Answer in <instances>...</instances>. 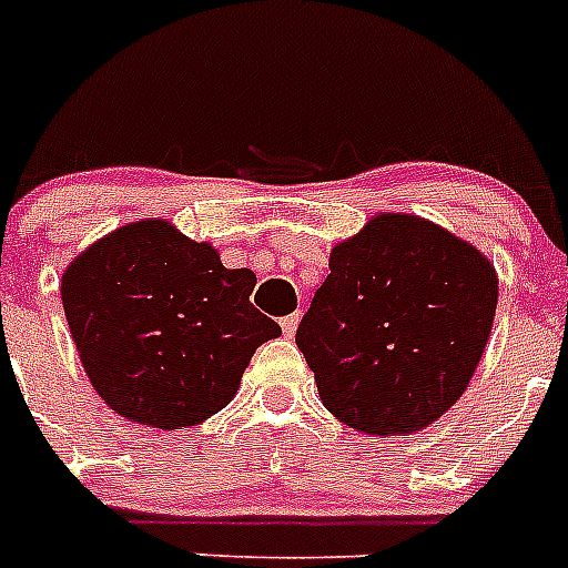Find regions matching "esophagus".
Here are the masks:
<instances>
[{
  "label": "esophagus",
  "instance_id": "34e87169",
  "mask_svg": "<svg viewBox=\"0 0 568 568\" xmlns=\"http://www.w3.org/2000/svg\"><path fill=\"white\" fill-rule=\"evenodd\" d=\"M300 318H302V313H288V316L280 318V327H283V333L288 335V338L296 333V324H300Z\"/></svg>",
  "mask_w": 568,
  "mask_h": 568
}]
</instances>
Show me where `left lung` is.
Here are the masks:
<instances>
[{"label": "left lung", "mask_w": 568, "mask_h": 568, "mask_svg": "<svg viewBox=\"0 0 568 568\" xmlns=\"http://www.w3.org/2000/svg\"><path fill=\"white\" fill-rule=\"evenodd\" d=\"M486 255L413 216L372 219L329 255L296 327L324 407L363 433H413L458 402L497 311Z\"/></svg>", "instance_id": "8db88e82"}]
</instances>
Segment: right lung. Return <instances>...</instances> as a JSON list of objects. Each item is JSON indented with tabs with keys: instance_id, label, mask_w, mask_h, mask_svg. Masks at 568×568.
Segmentation results:
<instances>
[{
	"instance_id": "right-lung-1",
	"label": "right lung",
	"mask_w": 568,
	"mask_h": 568,
	"mask_svg": "<svg viewBox=\"0 0 568 568\" xmlns=\"http://www.w3.org/2000/svg\"><path fill=\"white\" fill-rule=\"evenodd\" d=\"M250 268L166 222H135L82 252L60 296L97 394L132 422L191 427L235 396L280 324L250 302Z\"/></svg>"
}]
</instances>
